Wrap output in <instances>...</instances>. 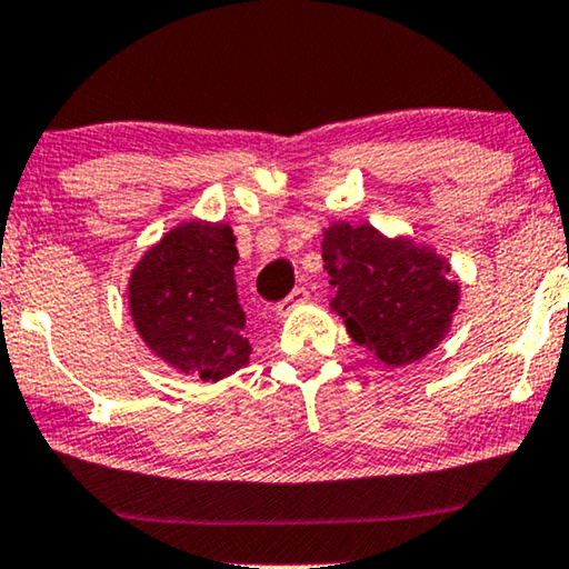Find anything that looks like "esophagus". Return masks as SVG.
Returning <instances> with one entry per match:
<instances>
[{
    "instance_id": "34e87169",
    "label": "esophagus",
    "mask_w": 569,
    "mask_h": 569,
    "mask_svg": "<svg viewBox=\"0 0 569 569\" xmlns=\"http://www.w3.org/2000/svg\"><path fill=\"white\" fill-rule=\"evenodd\" d=\"M307 299H309L307 288H293L291 296H288L286 301H281V303H278V307H276V317H281V319L288 317V313H291V311L303 307V303H307Z\"/></svg>"
}]
</instances>
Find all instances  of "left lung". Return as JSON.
<instances>
[{
    "instance_id": "1",
    "label": "left lung",
    "mask_w": 569,
    "mask_h": 569,
    "mask_svg": "<svg viewBox=\"0 0 569 569\" xmlns=\"http://www.w3.org/2000/svg\"><path fill=\"white\" fill-rule=\"evenodd\" d=\"M321 260L335 286L329 309L383 366L427 358L452 329L460 283L431 244L370 222H335L321 230Z\"/></svg>"
}]
</instances>
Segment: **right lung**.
<instances>
[{
  "mask_svg": "<svg viewBox=\"0 0 569 569\" xmlns=\"http://www.w3.org/2000/svg\"><path fill=\"white\" fill-rule=\"evenodd\" d=\"M234 242L230 224L197 217L171 227L130 270L127 307L134 332L181 376L217 383L250 362Z\"/></svg>",
  "mask_w": 569,
  "mask_h": 569,
  "instance_id": "1",
  "label": "right lung"
}]
</instances>
